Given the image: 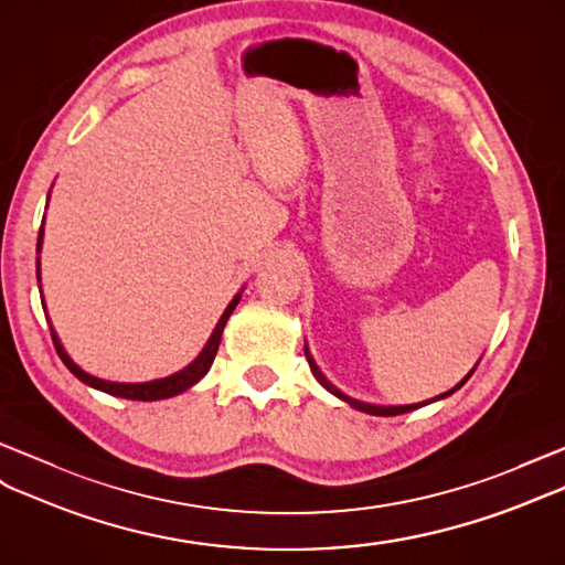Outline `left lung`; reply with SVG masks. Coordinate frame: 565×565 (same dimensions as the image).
<instances>
[{"label": "left lung", "mask_w": 565, "mask_h": 565, "mask_svg": "<svg viewBox=\"0 0 565 565\" xmlns=\"http://www.w3.org/2000/svg\"><path fill=\"white\" fill-rule=\"evenodd\" d=\"M305 354H307V362H309V366H311V374L316 376V381L321 383V386L328 391V393H333L335 397H340L342 403H348L350 407H354V409H360V412H366V415H376V417H395V415H405V412H412V409H417V407H424V405H429V403H436V401H444V397H448V395H452L456 393L458 388H462L465 386V381L470 379L472 374H475V369L470 371V374H467L458 386H452L450 391H446V393H441V395H436V397H431V401H424V403H415V405H374V403H362V401H354V397H350V395H345L342 393L340 388H335L333 383H330L326 376H323V371L319 369V364L313 362V356H311V352H309V348L305 345ZM479 364V362H477Z\"/></svg>", "instance_id": "8db88e82"}]
</instances>
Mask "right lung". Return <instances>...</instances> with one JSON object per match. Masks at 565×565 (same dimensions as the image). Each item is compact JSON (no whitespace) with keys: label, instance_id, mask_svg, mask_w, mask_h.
<instances>
[{"label":"right lung","instance_id":"obj_1","mask_svg":"<svg viewBox=\"0 0 565 565\" xmlns=\"http://www.w3.org/2000/svg\"><path fill=\"white\" fill-rule=\"evenodd\" d=\"M47 201H50V194H47ZM43 235H45V217H43V225H40V232H38V254H40V249H43ZM38 282H40V256H38ZM239 299H242V292L235 295V299L230 301L227 309L223 311V316H220V321L215 323L213 335L209 338V342H205V348L199 352V356H196L194 362H191L189 366H184L182 371H177V374H170V376H164V379H156V381H146V383H117V381H105V379L86 374V371L81 369L72 360V356L66 354L62 340H60L57 333H54L52 326H50V333H52L54 350H57L60 360L66 364V369L72 371V374L78 381H84L86 386H90L95 391H103L107 395H115V397H127V401H143V403L164 401V397H174L179 393L189 391L191 386H194V383H199L205 374H209V369H211L215 354H217V348H220V338H223L225 323L230 319V313L235 311V307L239 305ZM43 301H45V297H43Z\"/></svg>","mask_w":565,"mask_h":565}]
</instances>
